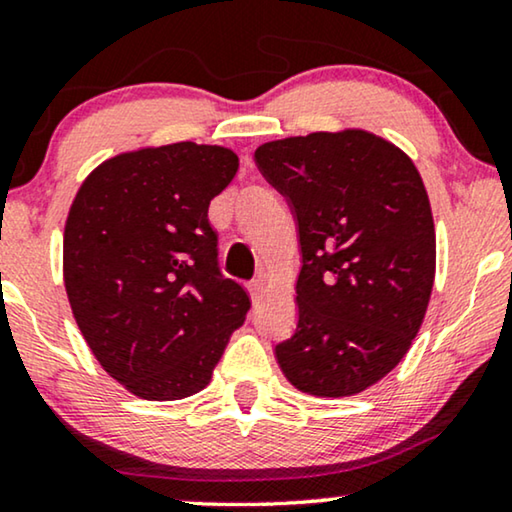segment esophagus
Instances as JSON below:
<instances>
[{
  "mask_svg": "<svg viewBox=\"0 0 512 512\" xmlns=\"http://www.w3.org/2000/svg\"><path fill=\"white\" fill-rule=\"evenodd\" d=\"M248 292H250V299H253V304H257V301L262 299V294H264V283H262V280H259V278L250 280Z\"/></svg>",
  "mask_w": 512,
  "mask_h": 512,
  "instance_id": "obj_1",
  "label": "esophagus"
}]
</instances>
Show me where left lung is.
<instances>
[{
    "label": "left lung",
    "mask_w": 512,
    "mask_h": 512,
    "mask_svg": "<svg viewBox=\"0 0 512 512\" xmlns=\"http://www.w3.org/2000/svg\"><path fill=\"white\" fill-rule=\"evenodd\" d=\"M257 169L297 222V329L280 371L313 397H350L406 355L436 271L429 197L415 164L366 132L264 143Z\"/></svg>",
    "instance_id": "1"
}]
</instances>
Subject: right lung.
<instances>
[{"mask_svg": "<svg viewBox=\"0 0 512 512\" xmlns=\"http://www.w3.org/2000/svg\"><path fill=\"white\" fill-rule=\"evenodd\" d=\"M239 157L192 141L127 153L92 171L64 227V285L104 371L136 397L204 390L250 311L222 276L208 204Z\"/></svg>", "mask_w": 512, "mask_h": 512, "instance_id": "obj_1", "label": "right lung"}]
</instances>
